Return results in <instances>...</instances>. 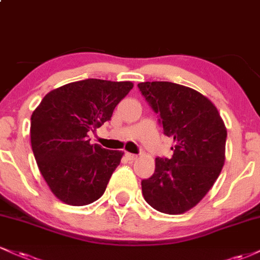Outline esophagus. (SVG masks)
<instances>
[{"mask_svg":"<svg viewBox=\"0 0 260 260\" xmlns=\"http://www.w3.org/2000/svg\"><path fill=\"white\" fill-rule=\"evenodd\" d=\"M126 157H127V160H129V161H134V160L138 159V155H136V154H131V153H126Z\"/></svg>","mask_w":260,"mask_h":260,"instance_id":"34e87169","label":"esophagus"}]
</instances>
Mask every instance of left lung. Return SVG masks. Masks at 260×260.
Masks as SVG:
<instances>
[{"mask_svg":"<svg viewBox=\"0 0 260 260\" xmlns=\"http://www.w3.org/2000/svg\"><path fill=\"white\" fill-rule=\"evenodd\" d=\"M138 88L159 116L164 134L174 138L171 159L156 157L142 192L160 213H186L204 198L225 162L228 131L219 111L194 89L171 82H144Z\"/></svg>","mask_w":260,"mask_h":260,"instance_id":"obj_1","label":"left lung"}]
</instances>
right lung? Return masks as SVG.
Here are the masks:
<instances>
[{
    "label": "right lung",
    "instance_id": "obj_1",
    "mask_svg": "<svg viewBox=\"0 0 260 260\" xmlns=\"http://www.w3.org/2000/svg\"><path fill=\"white\" fill-rule=\"evenodd\" d=\"M131 82L84 79L44 96L31 115L30 140L38 168L51 192L66 204L98 201L123 153L90 144L88 133L111 120Z\"/></svg>",
    "mask_w": 260,
    "mask_h": 260
}]
</instances>
